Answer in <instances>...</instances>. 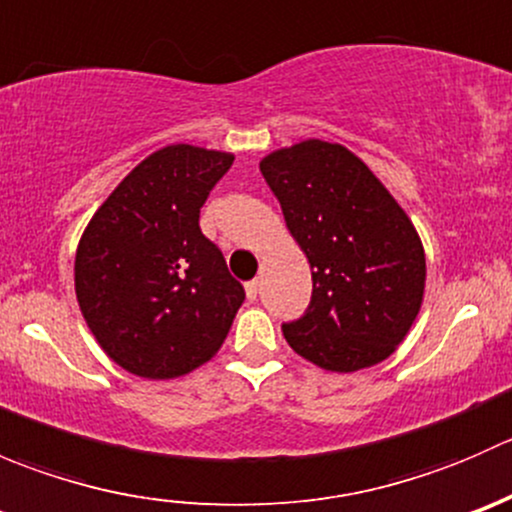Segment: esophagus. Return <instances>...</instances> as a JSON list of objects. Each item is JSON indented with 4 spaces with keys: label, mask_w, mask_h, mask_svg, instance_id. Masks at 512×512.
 <instances>
[{
    "label": "esophagus",
    "mask_w": 512,
    "mask_h": 512,
    "mask_svg": "<svg viewBox=\"0 0 512 512\" xmlns=\"http://www.w3.org/2000/svg\"><path fill=\"white\" fill-rule=\"evenodd\" d=\"M245 292H247V299H250V302H255V299H257V292H260V280L247 282V285H245Z\"/></svg>",
    "instance_id": "obj_1"
}]
</instances>
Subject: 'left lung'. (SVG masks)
I'll use <instances>...</instances> for the list:
<instances>
[{"instance_id": "1", "label": "left lung", "mask_w": 512, "mask_h": 512, "mask_svg": "<svg viewBox=\"0 0 512 512\" xmlns=\"http://www.w3.org/2000/svg\"><path fill=\"white\" fill-rule=\"evenodd\" d=\"M260 170L312 267L307 312L282 324L289 347L339 374L389 359L426 287V255L409 215L339 143H294L262 158Z\"/></svg>"}]
</instances>
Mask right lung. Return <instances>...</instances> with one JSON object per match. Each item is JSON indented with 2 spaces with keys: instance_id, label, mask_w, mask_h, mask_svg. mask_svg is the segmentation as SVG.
<instances>
[{
  "instance_id": "obj_1",
  "label": "right lung",
  "mask_w": 512,
  "mask_h": 512,
  "mask_svg": "<svg viewBox=\"0 0 512 512\" xmlns=\"http://www.w3.org/2000/svg\"><path fill=\"white\" fill-rule=\"evenodd\" d=\"M235 156L175 143L136 165L76 247L74 287L98 347L141 379H178L223 347L245 289L200 232Z\"/></svg>"
}]
</instances>
